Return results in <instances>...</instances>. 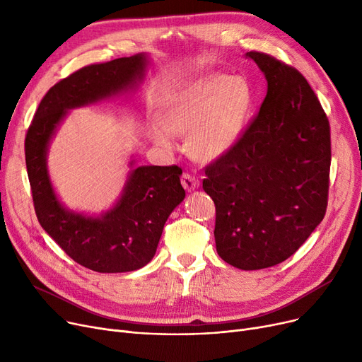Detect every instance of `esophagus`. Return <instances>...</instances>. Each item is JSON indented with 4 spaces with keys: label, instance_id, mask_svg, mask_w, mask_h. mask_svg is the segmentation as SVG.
Listing matches in <instances>:
<instances>
[{
    "label": "esophagus",
    "instance_id": "1",
    "mask_svg": "<svg viewBox=\"0 0 362 362\" xmlns=\"http://www.w3.org/2000/svg\"><path fill=\"white\" fill-rule=\"evenodd\" d=\"M180 180H182V185H183V187L186 189L187 192L194 191V189H197V187L199 186V180H198V177L194 176V175L183 173V176H182Z\"/></svg>",
    "mask_w": 362,
    "mask_h": 362
}]
</instances>
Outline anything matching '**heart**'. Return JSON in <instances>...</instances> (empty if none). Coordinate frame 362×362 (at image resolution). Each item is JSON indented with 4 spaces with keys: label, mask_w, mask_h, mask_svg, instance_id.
I'll return each mask as SVG.
<instances>
[{
    "label": "heart",
    "mask_w": 362,
    "mask_h": 362,
    "mask_svg": "<svg viewBox=\"0 0 362 362\" xmlns=\"http://www.w3.org/2000/svg\"><path fill=\"white\" fill-rule=\"evenodd\" d=\"M254 101L243 78L211 73L175 93L160 111L161 126L151 130L152 141L170 148L173 135H187V149L199 161H216L242 136Z\"/></svg>",
    "instance_id": "obj_1"
}]
</instances>
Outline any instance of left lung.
Listing matches in <instances>:
<instances>
[{
    "label": "left lung",
    "instance_id": "left-lung-1",
    "mask_svg": "<svg viewBox=\"0 0 362 362\" xmlns=\"http://www.w3.org/2000/svg\"><path fill=\"white\" fill-rule=\"evenodd\" d=\"M267 95L236 145L205 168L216 204V248L227 264L261 270L293 255L325 218L330 126L307 79L264 52H246Z\"/></svg>",
    "mask_w": 362,
    "mask_h": 362
}]
</instances>
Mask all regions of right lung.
Listing matches in <instances>:
<instances>
[{
  "label": "right lung",
  "instance_id": "right-lung-1",
  "mask_svg": "<svg viewBox=\"0 0 362 362\" xmlns=\"http://www.w3.org/2000/svg\"><path fill=\"white\" fill-rule=\"evenodd\" d=\"M149 63V55L141 52L74 71L45 93L25 141L40 224L70 258L98 273L135 272L154 258L168 216L185 199L182 168L135 165L132 157L119 199L100 216H90L60 201L49 177L48 148L70 110L135 90Z\"/></svg>",
  "mask_w": 362,
  "mask_h": 362
}]
</instances>
